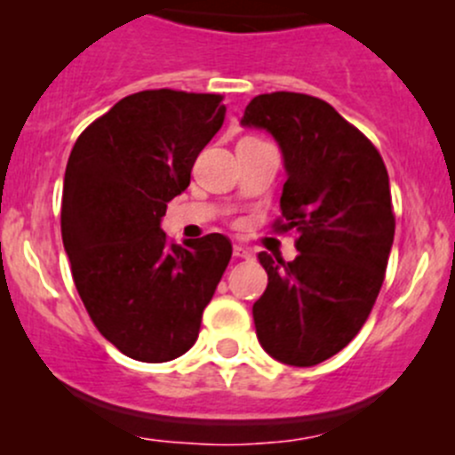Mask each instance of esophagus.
I'll list each match as a JSON object with an SVG mask.
<instances>
[{
  "mask_svg": "<svg viewBox=\"0 0 455 455\" xmlns=\"http://www.w3.org/2000/svg\"><path fill=\"white\" fill-rule=\"evenodd\" d=\"M233 255L240 257V259H251V257H253V255H251V251L244 249V246H242V244L233 246Z\"/></svg>",
  "mask_w": 455,
  "mask_h": 455,
  "instance_id": "obj_1",
  "label": "esophagus"
}]
</instances>
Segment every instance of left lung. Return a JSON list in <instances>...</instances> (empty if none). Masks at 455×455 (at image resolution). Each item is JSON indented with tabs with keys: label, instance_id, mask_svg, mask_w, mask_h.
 <instances>
[{
	"label": "left lung",
	"instance_id": "1",
	"mask_svg": "<svg viewBox=\"0 0 455 455\" xmlns=\"http://www.w3.org/2000/svg\"><path fill=\"white\" fill-rule=\"evenodd\" d=\"M242 125L266 130L283 156L282 220L297 231L292 261L259 253L268 286L253 304L261 347L310 368L359 334L379 297L394 242L389 176L376 147L325 100L259 94Z\"/></svg>",
	"mask_w": 455,
	"mask_h": 455
}]
</instances>
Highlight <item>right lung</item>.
<instances>
[{"label":"right lung","instance_id":"right-lung-1","mask_svg":"<svg viewBox=\"0 0 455 455\" xmlns=\"http://www.w3.org/2000/svg\"><path fill=\"white\" fill-rule=\"evenodd\" d=\"M224 112L220 94L136 92L96 118L68 158L61 235L75 286L99 332L130 359L185 355L231 259L220 233L180 246L160 228Z\"/></svg>","mask_w":455,"mask_h":455}]
</instances>
